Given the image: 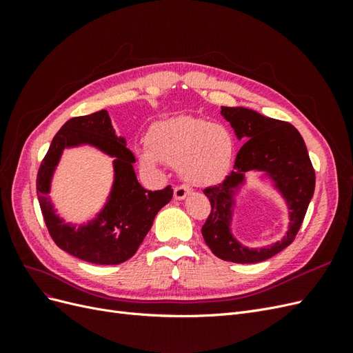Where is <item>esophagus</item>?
I'll list each match as a JSON object with an SVG mask.
<instances>
[{
    "label": "esophagus",
    "mask_w": 353,
    "mask_h": 353,
    "mask_svg": "<svg viewBox=\"0 0 353 353\" xmlns=\"http://www.w3.org/2000/svg\"><path fill=\"white\" fill-rule=\"evenodd\" d=\"M187 194H190V188H187L184 185H178L174 188L175 200H184L187 197Z\"/></svg>",
    "instance_id": "esophagus-1"
}]
</instances>
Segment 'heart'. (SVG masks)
I'll return each mask as SVG.
<instances>
[{"mask_svg":"<svg viewBox=\"0 0 353 353\" xmlns=\"http://www.w3.org/2000/svg\"><path fill=\"white\" fill-rule=\"evenodd\" d=\"M148 148L138 150L141 163L156 168L160 160L176 166L190 185H208L225 176L234 163L237 143L223 125L194 116H178L154 123L147 135Z\"/></svg>","mask_w":353,"mask_h":353,"instance_id":"obj_1","label":"heart"}]
</instances>
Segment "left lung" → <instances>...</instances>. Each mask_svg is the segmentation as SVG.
<instances>
[{
	"label": "left lung",
	"instance_id": "left-lung-1",
	"mask_svg": "<svg viewBox=\"0 0 353 353\" xmlns=\"http://www.w3.org/2000/svg\"><path fill=\"white\" fill-rule=\"evenodd\" d=\"M223 119L245 141L236 157L232 172L215 187L206 188L212 210L201 227L203 239L222 261L256 263L272 258L290 244L301 228L315 190V172L302 135L290 123L271 119L245 108H221ZM258 173L281 194L289 209L285 236L271 246L248 248L232 232L233 215L248 173Z\"/></svg>",
	"mask_w": 353,
	"mask_h": 353
}]
</instances>
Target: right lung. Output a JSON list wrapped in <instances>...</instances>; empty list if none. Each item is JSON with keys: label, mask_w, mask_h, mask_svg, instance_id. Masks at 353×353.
Here are the masks:
<instances>
[{"label": "right lung", "mask_w": 353, "mask_h": 353, "mask_svg": "<svg viewBox=\"0 0 353 353\" xmlns=\"http://www.w3.org/2000/svg\"><path fill=\"white\" fill-rule=\"evenodd\" d=\"M91 146L112 157L114 181L103 206L87 223H66L49 197L52 179L62 152ZM135 156L117 135L108 110L73 117L60 128L41 163L37 194L42 216L52 240L74 258L97 265H117L128 261L140 248L153 225L157 212L172 200L174 190H145L138 183Z\"/></svg>", "instance_id": "right-lung-1"}]
</instances>
